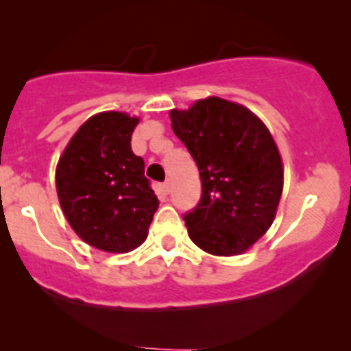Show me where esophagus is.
<instances>
[{
  "label": "esophagus",
  "mask_w": 351,
  "mask_h": 351,
  "mask_svg": "<svg viewBox=\"0 0 351 351\" xmlns=\"http://www.w3.org/2000/svg\"><path fill=\"white\" fill-rule=\"evenodd\" d=\"M160 191L163 195H169L170 193V182L169 181L161 182V184H160Z\"/></svg>",
  "instance_id": "esophagus-1"
}]
</instances>
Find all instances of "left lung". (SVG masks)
Returning a JSON list of instances; mask_svg holds the SVG:
<instances>
[{"label": "left lung", "instance_id": "8db88e82", "mask_svg": "<svg viewBox=\"0 0 351 351\" xmlns=\"http://www.w3.org/2000/svg\"><path fill=\"white\" fill-rule=\"evenodd\" d=\"M170 119L202 181V197L182 216L190 239L210 255L243 253L269 230L283 191L274 138L251 110L216 96Z\"/></svg>", "mask_w": 351, "mask_h": 351}]
</instances>
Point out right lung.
I'll return each mask as SVG.
<instances>
[{
    "mask_svg": "<svg viewBox=\"0 0 351 351\" xmlns=\"http://www.w3.org/2000/svg\"><path fill=\"white\" fill-rule=\"evenodd\" d=\"M137 123L123 112L96 114L73 135L56 169L70 226L84 243L108 253L141 246L160 204L144 160L130 144Z\"/></svg>",
    "mask_w": 351,
    "mask_h": 351,
    "instance_id": "add662e5",
    "label": "right lung"
}]
</instances>
